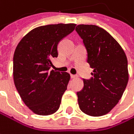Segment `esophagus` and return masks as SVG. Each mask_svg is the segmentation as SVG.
<instances>
[{"mask_svg": "<svg viewBox=\"0 0 134 134\" xmlns=\"http://www.w3.org/2000/svg\"><path fill=\"white\" fill-rule=\"evenodd\" d=\"M70 77H71L72 79H74V78H76L77 76H76V75H74V74H70Z\"/></svg>", "mask_w": 134, "mask_h": 134, "instance_id": "1", "label": "esophagus"}]
</instances>
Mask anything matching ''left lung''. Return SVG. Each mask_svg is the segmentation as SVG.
Here are the masks:
<instances>
[{
	"instance_id": "8db88e82",
	"label": "left lung",
	"mask_w": 134,
	"mask_h": 134,
	"mask_svg": "<svg viewBox=\"0 0 134 134\" xmlns=\"http://www.w3.org/2000/svg\"><path fill=\"white\" fill-rule=\"evenodd\" d=\"M76 31L87 50V61L93 69L77 93L80 109L100 116L109 113L120 100L127 85V58L115 39L96 25L80 24Z\"/></svg>"
}]
</instances>
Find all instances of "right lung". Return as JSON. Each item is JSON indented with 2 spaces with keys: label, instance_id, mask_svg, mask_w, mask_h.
Wrapping results in <instances>:
<instances>
[{
  "label": "right lung",
  "instance_id": "add662e5",
  "mask_svg": "<svg viewBox=\"0 0 134 134\" xmlns=\"http://www.w3.org/2000/svg\"><path fill=\"white\" fill-rule=\"evenodd\" d=\"M76 24H58L38 27L20 41L13 59L15 87L24 103L38 115H50L60 107L70 74L52 70L57 45L73 32Z\"/></svg>",
  "mask_w": 134,
  "mask_h": 134
}]
</instances>
